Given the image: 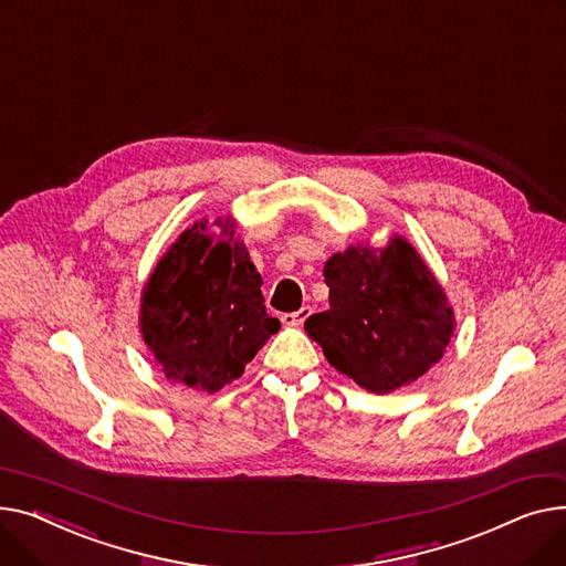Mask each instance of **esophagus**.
Segmentation results:
<instances>
[{"mask_svg":"<svg viewBox=\"0 0 566 566\" xmlns=\"http://www.w3.org/2000/svg\"><path fill=\"white\" fill-rule=\"evenodd\" d=\"M308 315H311V308L304 306V308H298V311H294V313H283V315H281V322H283L285 326H302Z\"/></svg>","mask_w":566,"mask_h":566,"instance_id":"esophagus-1","label":"esophagus"}]
</instances>
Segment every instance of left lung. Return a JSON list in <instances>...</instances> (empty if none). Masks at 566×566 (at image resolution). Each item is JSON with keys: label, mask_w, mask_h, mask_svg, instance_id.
I'll return each mask as SVG.
<instances>
[{"label": "left lung", "mask_w": 566, "mask_h": 566, "mask_svg": "<svg viewBox=\"0 0 566 566\" xmlns=\"http://www.w3.org/2000/svg\"><path fill=\"white\" fill-rule=\"evenodd\" d=\"M328 308L306 319L326 360L373 392L422 377L454 331L448 298L416 249L395 238L379 255L349 247L324 264Z\"/></svg>", "instance_id": "left-lung-1"}]
</instances>
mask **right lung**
Listing matches in <instances>:
<instances>
[{"label":"right lung","mask_w":566,"mask_h":566,"mask_svg":"<svg viewBox=\"0 0 566 566\" xmlns=\"http://www.w3.org/2000/svg\"><path fill=\"white\" fill-rule=\"evenodd\" d=\"M226 238L212 244L208 223H193L157 262L142 298L144 340L164 375L208 392L242 377L281 328L244 244L230 230Z\"/></svg>","instance_id":"right-lung-1"}]
</instances>
